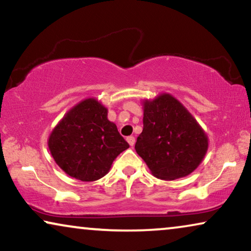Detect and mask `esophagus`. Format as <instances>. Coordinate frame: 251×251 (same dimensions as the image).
<instances>
[{
    "label": "esophagus",
    "instance_id": "1",
    "mask_svg": "<svg viewBox=\"0 0 251 251\" xmlns=\"http://www.w3.org/2000/svg\"><path fill=\"white\" fill-rule=\"evenodd\" d=\"M126 140H127V142L129 143L130 147H133L134 144H135V137L134 136H127Z\"/></svg>",
    "mask_w": 251,
    "mask_h": 251
}]
</instances>
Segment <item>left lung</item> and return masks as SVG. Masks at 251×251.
Instances as JSON below:
<instances>
[{"mask_svg":"<svg viewBox=\"0 0 251 251\" xmlns=\"http://www.w3.org/2000/svg\"><path fill=\"white\" fill-rule=\"evenodd\" d=\"M135 150L154 177L173 181L197 169L206 156L208 136L172 94L143 101V130Z\"/></svg>","mask_w":251,"mask_h":251,"instance_id":"1","label":"left lung"}]
</instances>
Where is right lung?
I'll return each instance as SVG.
<instances>
[{
    "instance_id": "1",
    "label": "right lung",
    "mask_w": 251,
    "mask_h": 251,
    "mask_svg": "<svg viewBox=\"0 0 251 251\" xmlns=\"http://www.w3.org/2000/svg\"><path fill=\"white\" fill-rule=\"evenodd\" d=\"M54 161L66 174L83 182L103 177L119 153L128 149L108 109L89 98L70 109L49 136Z\"/></svg>"
}]
</instances>
